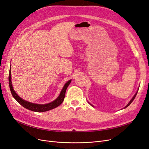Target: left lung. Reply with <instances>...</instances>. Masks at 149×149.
I'll list each match as a JSON object with an SVG mask.
<instances>
[{"label":"left lung","mask_w":149,"mask_h":149,"mask_svg":"<svg viewBox=\"0 0 149 149\" xmlns=\"http://www.w3.org/2000/svg\"><path fill=\"white\" fill-rule=\"evenodd\" d=\"M137 92L136 94H135V95H134V97L132 98V100H130V102L128 103V104H127V106H126L125 107H125H128V106H129L130 104L132 103V102L134 101V99H135V97H136V95H137Z\"/></svg>","instance_id":"1"}]
</instances>
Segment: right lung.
<instances>
[{
  "mask_svg": "<svg viewBox=\"0 0 149 149\" xmlns=\"http://www.w3.org/2000/svg\"><path fill=\"white\" fill-rule=\"evenodd\" d=\"M71 81V80H70L65 84L63 88V89L61 90L59 96L57 97L56 100L53 101L52 102L46 104H38L31 103L28 101H26L24 100H22V98H20L19 96L17 95V94L15 93L14 90H13V86H12V82H11L10 67L9 74H8V84H9V87H10V89L12 96L15 98V100L18 102H19L20 104H21L22 106L26 108V109H27L30 111H32L37 112L47 111L49 110L53 109H54V108H55L58 106H59L64 100L66 89H67L68 86H69V84H70Z\"/></svg>",
  "mask_w": 149,
  "mask_h": 149,
  "instance_id": "add662e5",
  "label": "right lung"
}]
</instances>
